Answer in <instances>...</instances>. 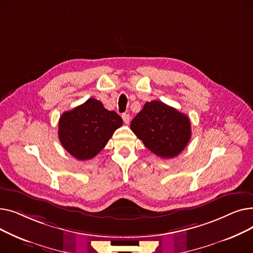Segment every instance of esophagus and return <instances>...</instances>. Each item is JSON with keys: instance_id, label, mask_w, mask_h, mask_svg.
I'll return each mask as SVG.
<instances>
[{"instance_id": "1", "label": "esophagus", "mask_w": 253, "mask_h": 253, "mask_svg": "<svg viewBox=\"0 0 253 253\" xmlns=\"http://www.w3.org/2000/svg\"><path fill=\"white\" fill-rule=\"evenodd\" d=\"M122 119H123V121H124V123L125 124H128L129 123V121H130V115L129 114H123L122 115Z\"/></svg>"}]
</instances>
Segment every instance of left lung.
Instances as JSON below:
<instances>
[{
	"mask_svg": "<svg viewBox=\"0 0 253 253\" xmlns=\"http://www.w3.org/2000/svg\"><path fill=\"white\" fill-rule=\"evenodd\" d=\"M130 128L151 152L165 159L180 154L192 135L189 118L159 100L145 102Z\"/></svg>",
	"mask_w": 253,
	"mask_h": 253,
	"instance_id": "1",
	"label": "left lung"
}]
</instances>
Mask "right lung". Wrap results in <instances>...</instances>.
<instances>
[{"instance_id": "add662e5", "label": "right lung", "mask_w": 253, "mask_h": 253, "mask_svg": "<svg viewBox=\"0 0 253 253\" xmlns=\"http://www.w3.org/2000/svg\"><path fill=\"white\" fill-rule=\"evenodd\" d=\"M122 124V118L116 112L104 109L99 100L89 98L61 115L58 138L73 157L85 161L94 158Z\"/></svg>"}]
</instances>
